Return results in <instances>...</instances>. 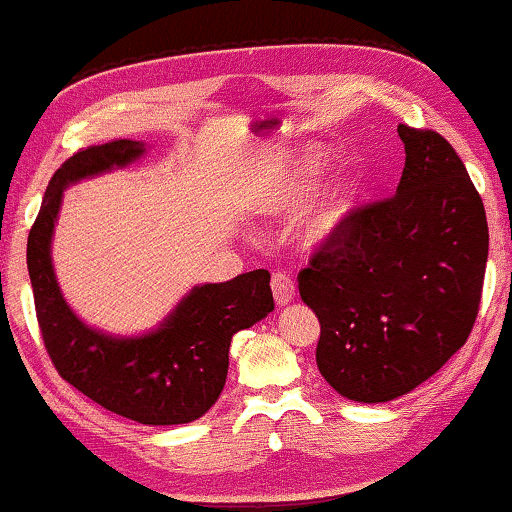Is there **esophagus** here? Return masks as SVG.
Instances as JSON below:
<instances>
[{
  "instance_id": "34e87169",
  "label": "esophagus",
  "mask_w": 512,
  "mask_h": 512,
  "mask_svg": "<svg viewBox=\"0 0 512 512\" xmlns=\"http://www.w3.org/2000/svg\"><path fill=\"white\" fill-rule=\"evenodd\" d=\"M271 289H273V299H276L278 305H287L294 299V280L287 276V273L276 271L271 278Z\"/></svg>"
}]
</instances>
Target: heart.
Instances as JSON below:
<instances>
[{"label": "heart", "mask_w": 512, "mask_h": 512, "mask_svg": "<svg viewBox=\"0 0 512 512\" xmlns=\"http://www.w3.org/2000/svg\"><path fill=\"white\" fill-rule=\"evenodd\" d=\"M324 170L322 151L303 147L289 151L276 167L269 193L262 200L266 211H280L292 207L308 193ZM356 197V181L338 177L319 190L310 207L299 216V232L308 243H322L338 232L342 220L352 211Z\"/></svg>", "instance_id": "1"}]
</instances>
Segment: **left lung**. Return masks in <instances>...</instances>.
Masks as SVG:
<instances>
[{
    "instance_id": "left-lung-1",
    "label": "left lung",
    "mask_w": 512,
    "mask_h": 512,
    "mask_svg": "<svg viewBox=\"0 0 512 512\" xmlns=\"http://www.w3.org/2000/svg\"><path fill=\"white\" fill-rule=\"evenodd\" d=\"M404 170L391 200L354 209L299 273L322 326L317 368L342 398L388 402L441 370L474 329L485 207L455 149L400 124Z\"/></svg>"
}]
</instances>
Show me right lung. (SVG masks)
I'll return each instance as SVG.
<instances>
[{"label":"right lung","mask_w":512,"mask_h":512,"mask_svg":"<svg viewBox=\"0 0 512 512\" xmlns=\"http://www.w3.org/2000/svg\"><path fill=\"white\" fill-rule=\"evenodd\" d=\"M147 144L112 140L71 156L50 179L27 239V269L45 349L68 384L112 414L142 425L193 423L223 393L232 335L273 310L271 273L195 285L154 331L112 335L75 315L52 266V234L71 183L126 167Z\"/></svg>","instance_id":"add662e5"}]
</instances>
